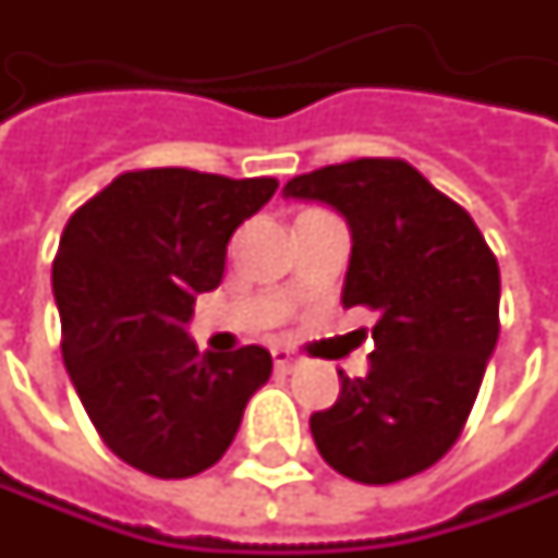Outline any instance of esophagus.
Wrapping results in <instances>:
<instances>
[{
    "mask_svg": "<svg viewBox=\"0 0 558 558\" xmlns=\"http://www.w3.org/2000/svg\"><path fill=\"white\" fill-rule=\"evenodd\" d=\"M272 363H276V373H291L294 369V354L289 348H276L272 351Z\"/></svg>",
    "mask_w": 558,
    "mask_h": 558,
    "instance_id": "obj_1",
    "label": "esophagus"
}]
</instances>
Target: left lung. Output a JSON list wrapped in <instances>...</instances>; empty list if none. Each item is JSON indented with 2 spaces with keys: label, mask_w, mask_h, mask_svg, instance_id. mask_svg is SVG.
<instances>
[{
  "label": "left lung",
  "mask_w": 558,
  "mask_h": 558,
  "mask_svg": "<svg viewBox=\"0 0 558 558\" xmlns=\"http://www.w3.org/2000/svg\"><path fill=\"white\" fill-rule=\"evenodd\" d=\"M351 226L341 304L378 313L363 378L311 416L323 460L360 484L425 472L457 444L500 335V267L475 220L400 158L319 167L282 189Z\"/></svg>",
  "instance_id": "left-lung-1"
}]
</instances>
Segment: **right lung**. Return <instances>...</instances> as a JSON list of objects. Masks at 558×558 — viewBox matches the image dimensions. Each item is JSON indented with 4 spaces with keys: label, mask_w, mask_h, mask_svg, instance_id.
Returning <instances> with one entry per match:
<instances>
[{
    "label": "right lung",
    "mask_w": 558,
    "mask_h": 558,
    "mask_svg": "<svg viewBox=\"0 0 558 558\" xmlns=\"http://www.w3.org/2000/svg\"><path fill=\"white\" fill-rule=\"evenodd\" d=\"M272 177L185 167L120 173L68 220L52 264L61 356L108 450L155 478H192L226 453L272 373L257 344L198 354L195 298L223 279L232 232Z\"/></svg>",
    "instance_id": "add662e5"
}]
</instances>
